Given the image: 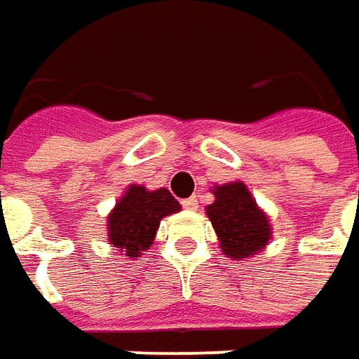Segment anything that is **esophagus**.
<instances>
[{
    "instance_id": "1",
    "label": "esophagus",
    "mask_w": 359,
    "mask_h": 359,
    "mask_svg": "<svg viewBox=\"0 0 359 359\" xmlns=\"http://www.w3.org/2000/svg\"><path fill=\"white\" fill-rule=\"evenodd\" d=\"M182 205H184L186 210H196V208H198V198H187V200L182 201Z\"/></svg>"
}]
</instances>
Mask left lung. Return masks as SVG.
Returning <instances> with one entry per match:
<instances>
[{
	"instance_id": "1",
	"label": "left lung",
	"mask_w": 359,
	"mask_h": 359,
	"mask_svg": "<svg viewBox=\"0 0 359 359\" xmlns=\"http://www.w3.org/2000/svg\"><path fill=\"white\" fill-rule=\"evenodd\" d=\"M214 203L205 208L222 254L231 259H248L268 248L273 236L269 215L255 203L243 182H228L212 187Z\"/></svg>"
}]
</instances>
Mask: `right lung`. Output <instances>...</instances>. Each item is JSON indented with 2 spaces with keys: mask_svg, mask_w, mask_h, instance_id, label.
Segmentation results:
<instances>
[{
  "mask_svg": "<svg viewBox=\"0 0 359 359\" xmlns=\"http://www.w3.org/2000/svg\"><path fill=\"white\" fill-rule=\"evenodd\" d=\"M177 212L182 205L165 187L147 189L131 184L107 215V241L128 259H137L151 248L159 222Z\"/></svg>",
  "mask_w": 359,
  "mask_h": 359,
  "instance_id": "1",
  "label": "right lung"
}]
</instances>
